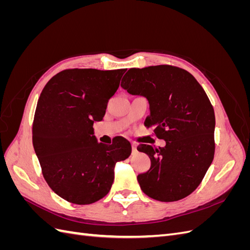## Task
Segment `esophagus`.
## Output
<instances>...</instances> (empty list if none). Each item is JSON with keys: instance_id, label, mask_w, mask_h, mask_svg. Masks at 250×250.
<instances>
[{"instance_id": "obj_1", "label": "esophagus", "mask_w": 250, "mask_h": 250, "mask_svg": "<svg viewBox=\"0 0 250 250\" xmlns=\"http://www.w3.org/2000/svg\"><path fill=\"white\" fill-rule=\"evenodd\" d=\"M131 146H132V151L133 152H137V145H135V144H131Z\"/></svg>"}]
</instances>
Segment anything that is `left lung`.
Wrapping results in <instances>:
<instances>
[{"mask_svg":"<svg viewBox=\"0 0 250 250\" xmlns=\"http://www.w3.org/2000/svg\"><path fill=\"white\" fill-rule=\"evenodd\" d=\"M121 86L145 97L150 115L145 125L153 128L165 147L142 144L150 169L138 175L142 191L158 201L183 199L196 190L213 162L215 112L192 74L172 65L130 69Z\"/></svg>","mask_w":250,"mask_h":250,"instance_id":"1","label":"left lung"}]
</instances>
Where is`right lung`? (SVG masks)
<instances>
[{
    "instance_id": "add662e5",
    "label": "right lung",
    "mask_w": 250,
    "mask_h": 250,
    "mask_svg": "<svg viewBox=\"0 0 250 250\" xmlns=\"http://www.w3.org/2000/svg\"><path fill=\"white\" fill-rule=\"evenodd\" d=\"M126 69L64 70L51 78L37 102L32 142L42 175L64 200L90 204L106 195L115 166L131 153L118 137L112 145L98 143L94 122L103 120Z\"/></svg>"
}]
</instances>
